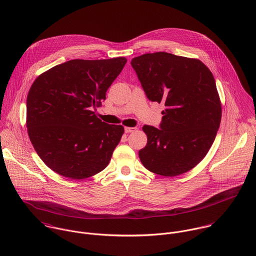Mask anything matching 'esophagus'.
Listing matches in <instances>:
<instances>
[{
    "instance_id": "obj_1",
    "label": "esophagus",
    "mask_w": 256,
    "mask_h": 256,
    "mask_svg": "<svg viewBox=\"0 0 256 256\" xmlns=\"http://www.w3.org/2000/svg\"><path fill=\"white\" fill-rule=\"evenodd\" d=\"M136 130V128H128V126H126V128H124V132H126V134H130V132H134Z\"/></svg>"
}]
</instances>
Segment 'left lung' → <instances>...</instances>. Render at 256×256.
<instances>
[{
    "label": "left lung",
    "instance_id": "8db88e82",
    "mask_svg": "<svg viewBox=\"0 0 256 256\" xmlns=\"http://www.w3.org/2000/svg\"><path fill=\"white\" fill-rule=\"evenodd\" d=\"M152 102H164L160 128L144 126L146 146L138 152L144 166L164 176L182 174L208 152L222 120L214 74L200 60L158 52L130 62Z\"/></svg>",
    "mask_w": 256,
    "mask_h": 256
}]
</instances>
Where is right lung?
<instances>
[{
    "instance_id": "1",
    "label": "right lung",
    "mask_w": 256,
    "mask_h": 256,
    "mask_svg": "<svg viewBox=\"0 0 256 256\" xmlns=\"http://www.w3.org/2000/svg\"><path fill=\"white\" fill-rule=\"evenodd\" d=\"M126 58L72 60L38 76L26 98V128L40 160L54 172L82 180L104 170L124 132L92 112Z\"/></svg>"
}]
</instances>
